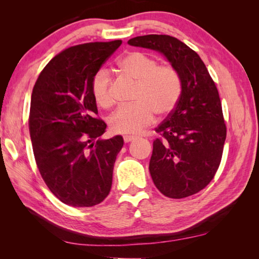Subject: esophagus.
Here are the masks:
<instances>
[{
	"label": "esophagus",
	"mask_w": 259,
	"mask_h": 259,
	"mask_svg": "<svg viewBox=\"0 0 259 259\" xmlns=\"http://www.w3.org/2000/svg\"><path fill=\"white\" fill-rule=\"evenodd\" d=\"M135 139V137L134 136H124V142L125 143H131V142H133V140Z\"/></svg>",
	"instance_id": "34e87169"
}]
</instances>
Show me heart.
I'll use <instances>...</instances> for the list:
<instances>
[{
    "label": "heart",
    "mask_w": 259,
    "mask_h": 259,
    "mask_svg": "<svg viewBox=\"0 0 259 259\" xmlns=\"http://www.w3.org/2000/svg\"><path fill=\"white\" fill-rule=\"evenodd\" d=\"M121 74L135 82L133 104L120 107L109 117L114 134L136 135L150 125L154 113L167 115L174 110L182 95L183 80L176 67L164 64L142 52H128L117 60ZM91 90L94 99L103 108L114 103L111 75L101 69L93 76Z\"/></svg>",
    "instance_id": "1"
}]
</instances>
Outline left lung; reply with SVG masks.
<instances>
[{
    "mask_svg": "<svg viewBox=\"0 0 259 259\" xmlns=\"http://www.w3.org/2000/svg\"><path fill=\"white\" fill-rule=\"evenodd\" d=\"M130 45L162 53L177 68L182 95L155 132L149 170L165 197L183 199L210 183L222 161L227 128L215 82L199 55L165 34L133 37Z\"/></svg>",
    "mask_w": 259,
    "mask_h": 259,
    "instance_id": "obj_1",
    "label": "left lung"
}]
</instances>
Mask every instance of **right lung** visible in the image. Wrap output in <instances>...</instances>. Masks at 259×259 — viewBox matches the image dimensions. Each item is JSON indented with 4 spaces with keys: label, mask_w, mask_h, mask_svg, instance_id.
I'll use <instances>...</instances> for the list:
<instances>
[{
    "label": "right lung",
    "mask_w": 259,
    "mask_h": 259,
    "mask_svg": "<svg viewBox=\"0 0 259 259\" xmlns=\"http://www.w3.org/2000/svg\"><path fill=\"white\" fill-rule=\"evenodd\" d=\"M121 44L94 42L62 51L44 67L31 95L29 131L37 168L51 192L70 206L97 205L111 189L124 140L100 139L107 124L97 116L91 84Z\"/></svg>",
    "instance_id": "obj_1"
}]
</instances>
